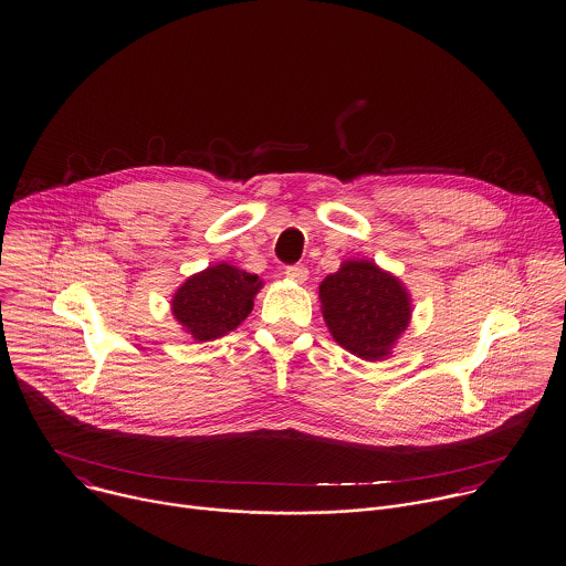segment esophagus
<instances>
[{
    "mask_svg": "<svg viewBox=\"0 0 566 566\" xmlns=\"http://www.w3.org/2000/svg\"><path fill=\"white\" fill-rule=\"evenodd\" d=\"M291 280H295V282H300V284H303L305 280H307V266L305 265H293V266H286V271H284Z\"/></svg>",
    "mask_w": 566,
    "mask_h": 566,
    "instance_id": "esophagus-1",
    "label": "esophagus"
}]
</instances>
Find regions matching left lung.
<instances>
[{
    "label": "left lung",
    "instance_id": "8db88e82",
    "mask_svg": "<svg viewBox=\"0 0 566 566\" xmlns=\"http://www.w3.org/2000/svg\"><path fill=\"white\" fill-rule=\"evenodd\" d=\"M318 300L333 339L366 361L389 357L412 318L403 282L366 259L344 261L329 273Z\"/></svg>",
    "mask_w": 566,
    "mask_h": 566
}]
</instances>
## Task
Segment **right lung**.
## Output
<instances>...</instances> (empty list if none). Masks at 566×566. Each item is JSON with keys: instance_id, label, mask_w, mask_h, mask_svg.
<instances>
[{"instance_id": "add662e5", "label": "right lung", "mask_w": 566, "mask_h": 566, "mask_svg": "<svg viewBox=\"0 0 566 566\" xmlns=\"http://www.w3.org/2000/svg\"><path fill=\"white\" fill-rule=\"evenodd\" d=\"M263 280L229 263L190 275L172 295L170 312L197 342L218 339L237 329L254 307Z\"/></svg>"}]
</instances>
